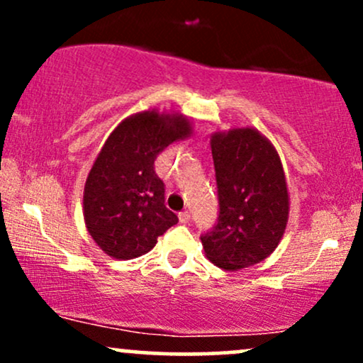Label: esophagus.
<instances>
[{"instance_id":"34e87169","label":"esophagus","mask_w":363,"mask_h":363,"mask_svg":"<svg viewBox=\"0 0 363 363\" xmlns=\"http://www.w3.org/2000/svg\"><path fill=\"white\" fill-rule=\"evenodd\" d=\"M189 220H191L189 211H181V213H179V222L181 223H189Z\"/></svg>"}]
</instances>
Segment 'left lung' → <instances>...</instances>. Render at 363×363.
I'll return each instance as SVG.
<instances>
[{"instance_id":"left-lung-1","label":"left lung","mask_w":363,"mask_h":363,"mask_svg":"<svg viewBox=\"0 0 363 363\" xmlns=\"http://www.w3.org/2000/svg\"><path fill=\"white\" fill-rule=\"evenodd\" d=\"M220 213L201 237L206 257L225 272L264 261L280 244L290 211L283 164L254 128L216 131L210 138Z\"/></svg>"}]
</instances>
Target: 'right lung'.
I'll list each match as a JSON object with an SVG mask.
<instances>
[{
  "label": "right lung",
  "instance_id": "right-lung-1",
  "mask_svg": "<svg viewBox=\"0 0 363 363\" xmlns=\"http://www.w3.org/2000/svg\"><path fill=\"white\" fill-rule=\"evenodd\" d=\"M191 135L187 116L147 109L121 121L106 140L83 189V218L107 256H143L177 223L153 164L165 147Z\"/></svg>",
  "mask_w": 363,
  "mask_h": 363
}]
</instances>
